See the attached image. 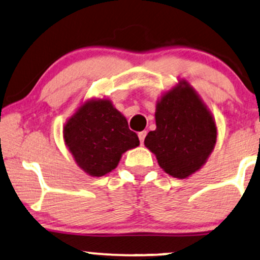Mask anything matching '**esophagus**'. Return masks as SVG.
Wrapping results in <instances>:
<instances>
[{"instance_id": "esophagus-1", "label": "esophagus", "mask_w": 260, "mask_h": 260, "mask_svg": "<svg viewBox=\"0 0 260 260\" xmlns=\"http://www.w3.org/2000/svg\"><path fill=\"white\" fill-rule=\"evenodd\" d=\"M146 131H143V132H139L138 134V137H139V140H140V144H144V139H145L146 137Z\"/></svg>"}]
</instances>
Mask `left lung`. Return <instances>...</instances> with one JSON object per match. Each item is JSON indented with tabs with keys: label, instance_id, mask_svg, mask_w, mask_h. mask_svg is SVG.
I'll return each instance as SVG.
<instances>
[{
	"label": "left lung",
	"instance_id": "8db88e82",
	"mask_svg": "<svg viewBox=\"0 0 260 260\" xmlns=\"http://www.w3.org/2000/svg\"><path fill=\"white\" fill-rule=\"evenodd\" d=\"M156 129L147 133L145 146L159 167L177 179L202 168L217 139V128L208 107L186 80L163 94L156 106Z\"/></svg>",
	"mask_w": 260,
	"mask_h": 260
}]
</instances>
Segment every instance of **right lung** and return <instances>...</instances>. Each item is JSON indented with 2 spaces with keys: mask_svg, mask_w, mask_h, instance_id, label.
I'll return each mask as SVG.
<instances>
[{
  "mask_svg": "<svg viewBox=\"0 0 260 260\" xmlns=\"http://www.w3.org/2000/svg\"><path fill=\"white\" fill-rule=\"evenodd\" d=\"M63 138L78 166L96 177L114 170L122 153L139 145L126 117L104 98L85 102L66 122Z\"/></svg>",
  "mask_w": 260,
  "mask_h": 260,
  "instance_id": "obj_1",
  "label": "right lung"
}]
</instances>
